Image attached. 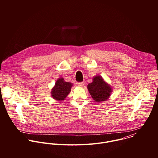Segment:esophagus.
Here are the masks:
<instances>
[{
    "mask_svg": "<svg viewBox=\"0 0 158 158\" xmlns=\"http://www.w3.org/2000/svg\"><path fill=\"white\" fill-rule=\"evenodd\" d=\"M77 84H78V85H79V87H83V86H84V82H79Z\"/></svg>",
    "mask_w": 158,
    "mask_h": 158,
    "instance_id": "obj_1",
    "label": "esophagus"
}]
</instances>
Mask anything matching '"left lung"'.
Returning a JSON list of instances; mask_svg holds the SVG:
<instances>
[{"label": "left lung", "instance_id": "1", "mask_svg": "<svg viewBox=\"0 0 158 158\" xmlns=\"http://www.w3.org/2000/svg\"><path fill=\"white\" fill-rule=\"evenodd\" d=\"M87 89L92 98L97 102L107 101L112 91L111 85L99 75L93 77V82L87 85Z\"/></svg>", "mask_w": 158, "mask_h": 158}]
</instances>
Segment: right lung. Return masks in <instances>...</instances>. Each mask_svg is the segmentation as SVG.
I'll list each match as a JSON object with an SVG mask.
<instances>
[{"label": "right lung", "instance_id": "obj_1", "mask_svg": "<svg viewBox=\"0 0 158 158\" xmlns=\"http://www.w3.org/2000/svg\"><path fill=\"white\" fill-rule=\"evenodd\" d=\"M72 86L73 83L65 81L63 77L59 78L51 89V97L57 101L62 102L70 93Z\"/></svg>", "mask_w": 158, "mask_h": 158}]
</instances>
